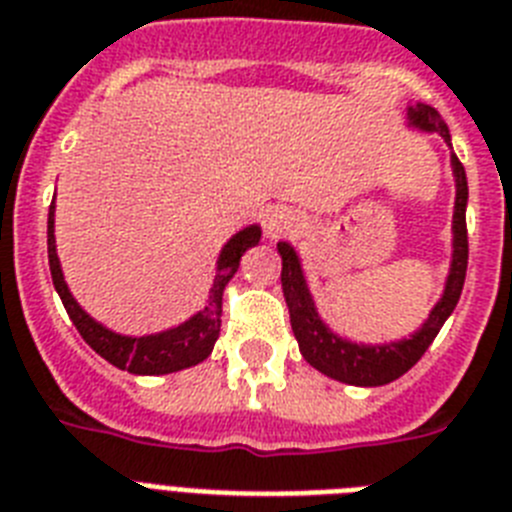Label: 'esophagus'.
<instances>
[{
  "label": "esophagus",
  "mask_w": 512,
  "mask_h": 512,
  "mask_svg": "<svg viewBox=\"0 0 512 512\" xmlns=\"http://www.w3.org/2000/svg\"><path fill=\"white\" fill-rule=\"evenodd\" d=\"M294 223V215L289 213V210H284V207H276V210H270L268 218H265V231H268L270 236H278L284 234L286 228H292Z\"/></svg>",
  "instance_id": "34e87169"
}]
</instances>
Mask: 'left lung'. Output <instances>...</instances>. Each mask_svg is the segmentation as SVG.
<instances>
[{"label": "left lung", "mask_w": 512, "mask_h": 512, "mask_svg": "<svg viewBox=\"0 0 512 512\" xmlns=\"http://www.w3.org/2000/svg\"><path fill=\"white\" fill-rule=\"evenodd\" d=\"M407 126L426 131V134H439L447 147L452 149L450 128L442 120V115L429 105L407 107ZM452 176H455V213H452V263L444 292L429 318L415 334L405 336L400 342L384 344H357L334 334L321 315L315 310L313 294L307 289V278L302 263H299L297 249L289 242H278V255H281V289H284L289 318H292L294 339L299 344V352L315 371L326 373L328 378H336L342 384L352 386H384L394 378L407 373L423 352L429 350L439 328L450 318L455 305H458L460 292L465 284V268H468V228H465V205H468V181H465V168L458 155L450 157Z\"/></svg>", "instance_id": "8db88e82"}]
</instances>
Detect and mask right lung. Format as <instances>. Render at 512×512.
<instances>
[{
    "instance_id": "1",
    "label": "right lung",
    "mask_w": 512,
    "mask_h": 512,
    "mask_svg": "<svg viewBox=\"0 0 512 512\" xmlns=\"http://www.w3.org/2000/svg\"><path fill=\"white\" fill-rule=\"evenodd\" d=\"M260 226H247L239 234H234L223 244L218 255V265H215V278L207 294L205 307L194 313L189 321L178 323V326L160 331V334L147 336H126L115 334L99 321H94L86 310L76 302V297L70 294L65 276H62L60 257H57V244H54V199L49 205V220H47V252H49V270H52V284L60 294L62 305L68 310L70 321L78 328V334L83 336V342L89 344L91 350L99 357H105L107 363H112L120 371L136 373V376H162V373H176L191 368V365L202 363L210 352H213L215 342L220 334V313H223V289L234 278L239 270L242 255L249 247H255L260 242Z\"/></svg>"
}]
</instances>
